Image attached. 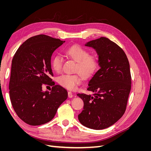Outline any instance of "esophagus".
Instances as JSON below:
<instances>
[{"mask_svg":"<svg viewBox=\"0 0 151 151\" xmlns=\"http://www.w3.org/2000/svg\"><path fill=\"white\" fill-rule=\"evenodd\" d=\"M68 98H71L74 96V95H73V94H72L71 91H68Z\"/></svg>","mask_w":151,"mask_h":151,"instance_id":"1","label":"esophagus"}]
</instances>
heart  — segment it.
<instances>
[{
  "mask_svg": "<svg viewBox=\"0 0 151 151\" xmlns=\"http://www.w3.org/2000/svg\"><path fill=\"white\" fill-rule=\"evenodd\" d=\"M67 55L77 62L76 70L79 71L84 76L88 77L94 74L98 68V60L93 56L89 55L88 50L79 45H74L65 50ZM63 65L62 57L56 55L52 59L53 69L60 72ZM83 81V77L80 74H65L60 76L58 79V83L60 86L69 90L77 89Z\"/></svg>",
  "mask_w": 151,
  "mask_h": 151,
  "instance_id": "heart-1",
  "label": "heart"
}]
</instances>
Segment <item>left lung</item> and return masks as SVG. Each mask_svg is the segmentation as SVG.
<instances>
[{"instance_id": "1", "label": "left lung", "mask_w": 151, "mask_h": 151, "mask_svg": "<svg viewBox=\"0 0 151 151\" xmlns=\"http://www.w3.org/2000/svg\"><path fill=\"white\" fill-rule=\"evenodd\" d=\"M84 45L94 49L100 68L90 79L87 89L94 94H77L84 102L78 119L89 129L102 130L115 123L125 111L131 89L130 64L124 51L106 37Z\"/></svg>"}]
</instances>
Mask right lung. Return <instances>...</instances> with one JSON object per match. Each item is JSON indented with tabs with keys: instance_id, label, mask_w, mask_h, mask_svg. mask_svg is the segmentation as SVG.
<instances>
[{
	"instance_id": "add662e5",
	"label": "right lung",
	"mask_w": 151,
	"mask_h": 151,
	"mask_svg": "<svg viewBox=\"0 0 151 151\" xmlns=\"http://www.w3.org/2000/svg\"><path fill=\"white\" fill-rule=\"evenodd\" d=\"M64 42L47 35H36L26 40L12 58L10 99L17 116L27 124L40 125L51 121L67 98V91L55 85L51 79L52 55ZM43 84L52 86L50 91L42 90Z\"/></svg>"
}]
</instances>
